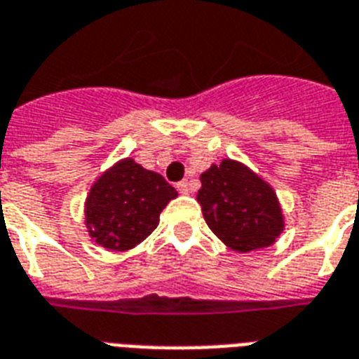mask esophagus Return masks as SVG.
<instances>
[{"instance_id":"1","label":"esophagus","mask_w":359,"mask_h":359,"mask_svg":"<svg viewBox=\"0 0 359 359\" xmlns=\"http://www.w3.org/2000/svg\"><path fill=\"white\" fill-rule=\"evenodd\" d=\"M176 187H177V191H180V193H182V194H189V193H191V183H189L187 180H183V182L177 183Z\"/></svg>"}]
</instances>
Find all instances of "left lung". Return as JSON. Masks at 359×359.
<instances>
[{"mask_svg":"<svg viewBox=\"0 0 359 359\" xmlns=\"http://www.w3.org/2000/svg\"><path fill=\"white\" fill-rule=\"evenodd\" d=\"M196 200L217 237L235 252L271 246L283 229L276 193L243 163L224 159L200 176Z\"/></svg>","mask_w":359,"mask_h":359,"instance_id":"1","label":"left lung"}]
</instances>
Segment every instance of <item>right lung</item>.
<instances>
[{
	"label": "right lung",
	"mask_w": 359,
	"mask_h": 359,
	"mask_svg": "<svg viewBox=\"0 0 359 359\" xmlns=\"http://www.w3.org/2000/svg\"><path fill=\"white\" fill-rule=\"evenodd\" d=\"M176 196V189L161 174L128 157L90 187L85 202L88 235L107 250H130L157 228L159 215Z\"/></svg>",
	"instance_id": "right-lung-1"
}]
</instances>
